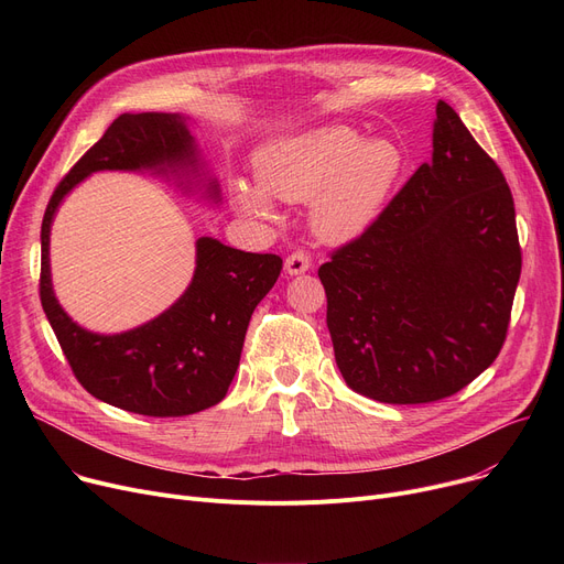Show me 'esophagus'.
Instances as JSON below:
<instances>
[{"mask_svg":"<svg viewBox=\"0 0 564 564\" xmlns=\"http://www.w3.org/2000/svg\"><path fill=\"white\" fill-rule=\"evenodd\" d=\"M308 270H311V260H308L306 253L297 251V253H290V256L285 258V272H288L290 276L304 274V272H308Z\"/></svg>","mask_w":564,"mask_h":564,"instance_id":"obj_1","label":"esophagus"}]
</instances>
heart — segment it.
<instances>
[{"instance_id":"1","label":"heart","mask_w":564,"mask_h":564,"mask_svg":"<svg viewBox=\"0 0 564 564\" xmlns=\"http://www.w3.org/2000/svg\"><path fill=\"white\" fill-rule=\"evenodd\" d=\"M404 171L402 148L387 137L364 139L347 126H319L264 145L258 183L237 181L232 200L253 219H276L272 196L308 204L319 240L345 245L364 235L389 203Z\"/></svg>"}]
</instances>
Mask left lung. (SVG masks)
<instances>
[{
	"label": "left lung",
	"mask_w": 564,
	"mask_h": 564,
	"mask_svg": "<svg viewBox=\"0 0 564 564\" xmlns=\"http://www.w3.org/2000/svg\"><path fill=\"white\" fill-rule=\"evenodd\" d=\"M317 274L351 391L436 402L494 364L521 276L514 200L448 102L436 105L432 160Z\"/></svg>",
	"instance_id": "8db88e82"
}]
</instances>
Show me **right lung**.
<instances>
[{"instance_id": "right-lung-1", "label": "right lung", "mask_w": 564, "mask_h": 564, "mask_svg": "<svg viewBox=\"0 0 564 564\" xmlns=\"http://www.w3.org/2000/svg\"><path fill=\"white\" fill-rule=\"evenodd\" d=\"M183 113H121L54 189L41 228V304L58 345L94 398L141 416H189L224 400L240 366L251 313L283 270L272 253H247L215 237L196 240L187 290L164 313L121 334L88 332L58 304L50 230L58 205L91 173L139 171L207 205L221 203Z\"/></svg>"}]
</instances>
